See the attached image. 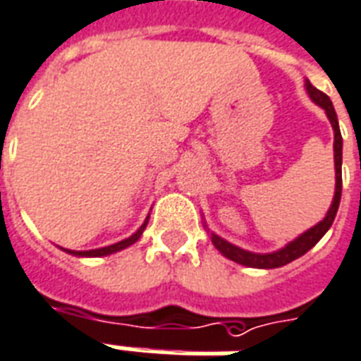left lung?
<instances>
[{"mask_svg":"<svg viewBox=\"0 0 361 361\" xmlns=\"http://www.w3.org/2000/svg\"><path fill=\"white\" fill-rule=\"evenodd\" d=\"M306 90L315 104L325 109L329 121H331V125H333V130H335L336 184L333 204L329 207L327 215L323 217V221H319L315 227L307 228L304 235H300L298 238H294L292 242H288L285 248L277 250V252H271V254H254V252H248V250H242L238 248V246H235V244L223 240L221 236L213 235L212 233L213 246L219 250L223 256L228 257V259H233L236 264L246 265V267H257V269H275V267H283V265L290 264L294 259H298L300 256H304L307 250L314 248L315 244L323 238V235L331 228L333 221H335V215L336 212H338V204H341V194H343V136H341V128H338V119H336L335 107L331 104V99H329L327 94H323L321 90H317L310 80H306Z\"/></svg>","mask_w":361,"mask_h":361,"instance_id":"left-lung-1","label":"left lung"}]
</instances>
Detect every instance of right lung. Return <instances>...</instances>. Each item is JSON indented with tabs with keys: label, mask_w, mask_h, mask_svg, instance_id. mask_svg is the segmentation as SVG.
Returning <instances> with one entry per match:
<instances>
[{
	"label": "right lung",
	"mask_w": 361,
	"mask_h": 361,
	"mask_svg": "<svg viewBox=\"0 0 361 361\" xmlns=\"http://www.w3.org/2000/svg\"><path fill=\"white\" fill-rule=\"evenodd\" d=\"M148 219H149V217H146V221H144V225H142V227L138 228V231H136V233H134L133 236H128V238L117 242V244H111V246H105V248L86 250V252H76V250H65V252H67V254H73V256H82V257H99V256H109V254H115V252H119V250L128 248L130 244H134V242L140 238L142 233H144V228H146V225H148Z\"/></svg>",
	"instance_id": "obj_1"
}]
</instances>
